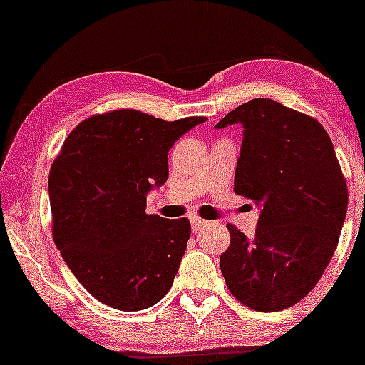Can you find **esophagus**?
<instances>
[{"instance_id":"obj_1","label":"esophagus","mask_w":365,"mask_h":365,"mask_svg":"<svg viewBox=\"0 0 365 365\" xmlns=\"http://www.w3.org/2000/svg\"><path fill=\"white\" fill-rule=\"evenodd\" d=\"M191 226H192V231H199V229L207 226V221H204V219L197 217V216H192L191 217Z\"/></svg>"}]
</instances>
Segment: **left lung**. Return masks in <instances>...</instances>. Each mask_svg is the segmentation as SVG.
I'll return each mask as SVG.
<instances>
[{"label":"left lung","instance_id":"8db88e82","mask_svg":"<svg viewBox=\"0 0 365 365\" xmlns=\"http://www.w3.org/2000/svg\"><path fill=\"white\" fill-rule=\"evenodd\" d=\"M242 124L234 192L261 206L256 234L227 224L219 259L227 289L259 312L307 296L326 271L347 212V184L326 129L274 99L244 103L216 124Z\"/></svg>","mask_w":365,"mask_h":365}]
</instances>
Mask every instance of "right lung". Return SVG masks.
<instances>
[{"mask_svg": "<svg viewBox=\"0 0 365 365\" xmlns=\"http://www.w3.org/2000/svg\"><path fill=\"white\" fill-rule=\"evenodd\" d=\"M204 121L116 109L84 119L64 141L48 181L53 239L99 302L143 311L171 289L191 224L146 214V194L166 182L173 144Z\"/></svg>", "mask_w": 365, "mask_h": 365, "instance_id": "1", "label": "right lung"}]
</instances>
